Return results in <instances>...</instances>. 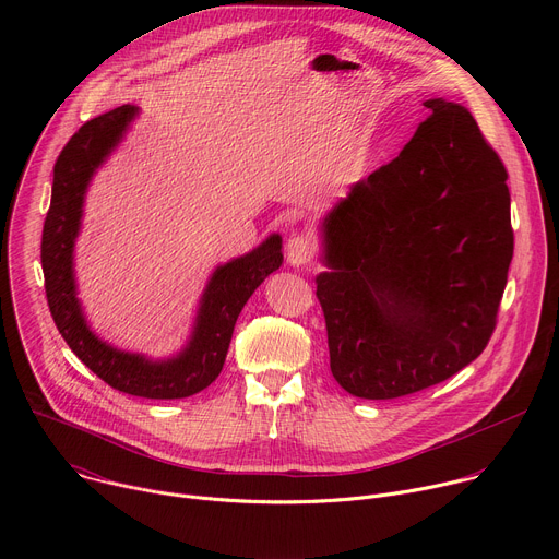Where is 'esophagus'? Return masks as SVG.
I'll use <instances>...</instances> for the list:
<instances>
[{
  "label": "esophagus",
  "mask_w": 559,
  "mask_h": 559,
  "mask_svg": "<svg viewBox=\"0 0 559 559\" xmlns=\"http://www.w3.org/2000/svg\"><path fill=\"white\" fill-rule=\"evenodd\" d=\"M285 257H287V263L292 267H302V265H307L311 261L313 246H311V241H309L305 234H294L289 241H287V246H285Z\"/></svg>",
  "instance_id": "34e87169"
}]
</instances>
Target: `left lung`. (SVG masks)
<instances>
[{"instance_id": "obj_1", "label": "left lung", "mask_w": 559, "mask_h": 559, "mask_svg": "<svg viewBox=\"0 0 559 559\" xmlns=\"http://www.w3.org/2000/svg\"><path fill=\"white\" fill-rule=\"evenodd\" d=\"M391 164L323 216L316 296L330 367L356 397L438 384L483 354L513 259L507 170L442 97Z\"/></svg>"}]
</instances>
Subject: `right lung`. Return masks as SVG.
Returning <instances> with one entry per match:
<instances>
[{
    "mask_svg": "<svg viewBox=\"0 0 559 559\" xmlns=\"http://www.w3.org/2000/svg\"><path fill=\"white\" fill-rule=\"evenodd\" d=\"M136 117V106H119L84 123L61 150L41 234V267L52 321L74 356L117 391L175 401L203 391L218 378L238 313L254 289L283 265V238L270 234L259 248L210 274L188 343L177 354L150 358L102 341L76 298L74 243L82 231L88 186Z\"/></svg>",
    "mask_w": 559,
    "mask_h": 559,
    "instance_id": "obj_1",
    "label": "right lung"
}]
</instances>
